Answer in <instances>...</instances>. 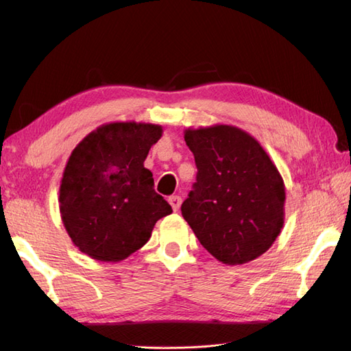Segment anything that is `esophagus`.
I'll return each mask as SVG.
<instances>
[{
	"label": "esophagus",
	"instance_id": "1",
	"mask_svg": "<svg viewBox=\"0 0 351 351\" xmlns=\"http://www.w3.org/2000/svg\"><path fill=\"white\" fill-rule=\"evenodd\" d=\"M169 204L171 205V208H173V211H178V210H180L181 204H182V199L180 196H170Z\"/></svg>",
	"mask_w": 351,
	"mask_h": 351
}]
</instances>
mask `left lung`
<instances>
[{"label": "left lung", "instance_id": "8db88e82", "mask_svg": "<svg viewBox=\"0 0 351 351\" xmlns=\"http://www.w3.org/2000/svg\"><path fill=\"white\" fill-rule=\"evenodd\" d=\"M197 175L181 206L200 244L226 265L263 255L283 228L285 184L270 156L232 125L189 128Z\"/></svg>", "mask_w": 351, "mask_h": 351}]
</instances>
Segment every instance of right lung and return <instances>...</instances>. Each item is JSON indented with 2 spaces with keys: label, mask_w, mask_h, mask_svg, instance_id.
I'll return each mask as SVG.
<instances>
[{
  "label": "right lung",
  "mask_w": 351,
  "mask_h": 351,
  "mask_svg": "<svg viewBox=\"0 0 351 351\" xmlns=\"http://www.w3.org/2000/svg\"><path fill=\"white\" fill-rule=\"evenodd\" d=\"M160 125L111 122L80 141L60 184V214L77 247L96 261L119 263L149 241L171 206L154 190L145 167Z\"/></svg>",
  "instance_id": "add662e5"
}]
</instances>
